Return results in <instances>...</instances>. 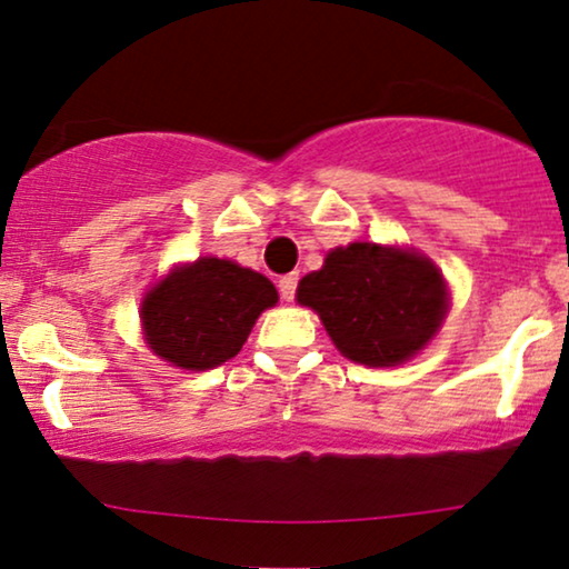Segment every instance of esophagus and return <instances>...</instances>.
Masks as SVG:
<instances>
[{
    "mask_svg": "<svg viewBox=\"0 0 569 569\" xmlns=\"http://www.w3.org/2000/svg\"><path fill=\"white\" fill-rule=\"evenodd\" d=\"M297 283H299V278L293 276H283L278 280V291H280V297H283V301H291L293 297H297Z\"/></svg>",
    "mask_w": 569,
    "mask_h": 569,
    "instance_id": "1",
    "label": "esophagus"
}]
</instances>
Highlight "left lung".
<instances>
[{"instance_id": "obj_1", "label": "left lung", "mask_w": 569, "mask_h": 569, "mask_svg": "<svg viewBox=\"0 0 569 569\" xmlns=\"http://www.w3.org/2000/svg\"><path fill=\"white\" fill-rule=\"evenodd\" d=\"M297 301L315 309L351 362L397 368L438 333L449 312L441 270L415 249L355 241L328 251L299 280Z\"/></svg>"}]
</instances>
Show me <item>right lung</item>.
I'll return each mask as SVG.
<instances>
[{
	"label": "right lung",
	"instance_id": "right-lung-1",
	"mask_svg": "<svg viewBox=\"0 0 569 569\" xmlns=\"http://www.w3.org/2000/svg\"><path fill=\"white\" fill-rule=\"evenodd\" d=\"M278 301L262 272L199 257L178 264L141 301L149 349L181 370H212L236 357L264 309Z\"/></svg>",
	"mask_w": 569,
	"mask_h": 569
}]
</instances>
